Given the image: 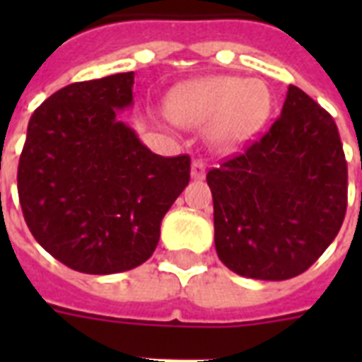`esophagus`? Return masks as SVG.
I'll use <instances>...</instances> for the list:
<instances>
[{
	"mask_svg": "<svg viewBox=\"0 0 362 362\" xmlns=\"http://www.w3.org/2000/svg\"><path fill=\"white\" fill-rule=\"evenodd\" d=\"M204 173H206V167H204L203 161L195 159L192 163V178L193 180H203Z\"/></svg>",
	"mask_w": 362,
	"mask_h": 362,
	"instance_id": "esophagus-1",
	"label": "esophagus"
}]
</instances>
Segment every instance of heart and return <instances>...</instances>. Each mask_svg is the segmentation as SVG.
<instances>
[{"label": "heart", "instance_id": "1", "mask_svg": "<svg viewBox=\"0 0 362 362\" xmlns=\"http://www.w3.org/2000/svg\"><path fill=\"white\" fill-rule=\"evenodd\" d=\"M175 124H209L206 135L218 150H235L250 141L269 118L270 92L261 81L240 76H206L180 84L167 99Z\"/></svg>", "mask_w": 362, "mask_h": 362}]
</instances>
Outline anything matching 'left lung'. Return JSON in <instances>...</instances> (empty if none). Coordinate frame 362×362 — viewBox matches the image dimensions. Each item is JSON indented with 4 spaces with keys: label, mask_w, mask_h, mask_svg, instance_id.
<instances>
[{
    "label": "left lung",
    "mask_w": 362,
    "mask_h": 362,
    "mask_svg": "<svg viewBox=\"0 0 362 362\" xmlns=\"http://www.w3.org/2000/svg\"><path fill=\"white\" fill-rule=\"evenodd\" d=\"M214 242L227 269L289 280L320 259L342 227L348 163L332 116L297 86L259 141L206 175Z\"/></svg>",
    "instance_id": "1"
}]
</instances>
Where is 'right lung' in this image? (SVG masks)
Returning <instances> with one entry per match:
<instances>
[{
  "label": "right lung",
  "instance_id": "obj_1",
  "mask_svg": "<svg viewBox=\"0 0 362 362\" xmlns=\"http://www.w3.org/2000/svg\"><path fill=\"white\" fill-rule=\"evenodd\" d=\"M135 73L75 82L31 115L18 199L35 240L69 269L116 274L142 264L189 182V156L150 152L120 110Z\"/></svg>",
  "mask_w": 362,
  "mask_h": 362
}]
</instances>
